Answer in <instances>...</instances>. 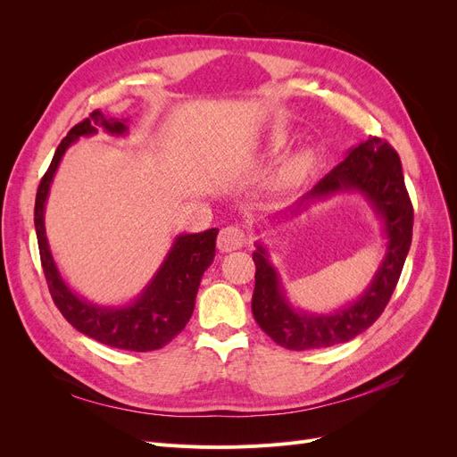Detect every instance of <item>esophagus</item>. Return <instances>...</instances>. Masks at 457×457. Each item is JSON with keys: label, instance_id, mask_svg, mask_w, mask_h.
Listing matches in <instances>:
<instances>
[{"label": "esophagus", "instance_id": "1", "mask_svg": "<svg viewBox=\"0 0 457 457\" xmlns=\"http://www.w3.org/2000/svg\"><path fill=\"white\" fill-rule=\"evenodd\" d=\"M247 242V234L244 228L240 227H225L220 228L219 238H217V247L219 252H237L240 247H244V244Z\"/></svg>", "mask_w": 457, "mask_h": 457}]
</instances>
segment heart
I'll return each mask as SVG.
<instances>
[{
  "mask_svg": "<svg viewBox=\"0 0 457 457\" xmlns=\"http://www.w3.org/2000/svg\"><path fill=\"white\" fill-rule=\"evenodd\" d=\"M286 145H287V137L284 133H270L267 143L262 145V156H272L276 152L284 150ZM311 165H312L311 152L307 150L295 152V154L287 156L278 165V170H276V173L272 175V185L278 188L295 187L307 177V173L311 171Z\"/></svg>",
  "mask_w": 457,
  "mask_h": 457,
  "instance_id": "b5f03b06",
  "label": "heart"
}]
</instances>
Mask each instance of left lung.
Segmentation results:
<instances>
[{"label": "left lung", "instance_id": "left-lung-1", "mask_svg": "<svg viewBox=\"0 0 457 457\" xmlns=\"http://www.w3.org/2000/svg\"><path fill=\"white\" fill-rule=\"evenodd\" d=\"M337 192H361L366 198L371 212L381 220L386 238L385 257L361 297L334 312L318 314L289 303L280 274L269 261V252L257 244L253 252V318L274 343L289 351L334 347L361 336L385 311L410 252L413 210L404 185L403 163L389 143L370 137L353 146L347 158L292 207V213L297 215L312 202L326 200Z\"/></svg>", "mask_w": 457, "mask_h": 457}]
</instances>
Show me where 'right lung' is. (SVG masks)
Returning a JSON list of instances; mask_svg holds the SVG:
<instances>
[{"instance_id": "add662e5", "label": "right lung", "mask_w": 457, "mask_h": 457, "mask_svg": "<svg viewBox=\"0 0 457 457\" xmlns=\"http://www.w3.org/2000/svg\"><path fill=\"white\" fill-rule=\"evenodd\" d=\"M99 129L116 137L126 135L128 120L106 118L101 110H95L89 118L68 131L37 187L34 225L41 267H44L54 305L81 334L114 349L135 353L156 351L165 347L177 334H181L190 320L202 276L215 257V240L219 230L210 228L196 234H179L156 274L128 305H96V303L79 297L64 282L57 262L53 259L46 237V204L53 177L57 173L64 152L79 137L96 135Z\"/></svg>"}]
</instances>
